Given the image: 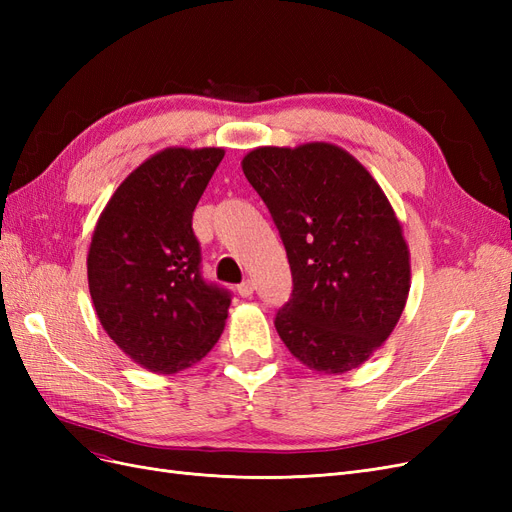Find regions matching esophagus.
Listing matches in <instances>:
<instances>
[{
    "label": "esophagus",
    "instance_id": "obj_1",
    "mask_svg": "<svg viewBox=\"0 0 512 512\" xmlns=\"http://www.w3.org/2000/svg\"><path fill=\"white\" fill-rule=\"evenodd\" d=\"M254 288H256V284H254V280H245L243 284H239V294H241V297H252V294H254Z\"/></svg>",
    "mask_w": 512,
    "mask_h": 512
}]
</instances>
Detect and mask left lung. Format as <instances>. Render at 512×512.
I'll return each instance as SVG.
<instances>
[{
	"label": "left lung",
	"mask_w": 512,
	"mask_h": 512,
	"mask_svg": "<svg viewBox=\"0 0 512 512\" xmlns=\"http://www.w3.org/2000/svg\"><path fill=\"white\" fill-rule=\"evenodd\" d=\"M280 230L292 299L275 329L294 359L346 374L374 354L404 312L410 250L369 170L333 143L256 147L241 162Z\"/></svg>",
	"instance_id": "obj_1"
}]
</instances>
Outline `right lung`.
<instances>
[{"mask_svg": "<svg viewBox=\"0 0 512 512\" xmlns=\"http://www.w3.org/2000/svg\"><path fill=\"white\" fill-rule=\"evenodd\" d=\"M222 147H166L121 181L87 254L89 294L108 337L153 374H177L218 344L230 294L200 275L192 213Z\"/></svg>", "mask_w": 512, "mask_h": 512, "instance_id": "add662e5", "label": "right lung"}]
</instances>
